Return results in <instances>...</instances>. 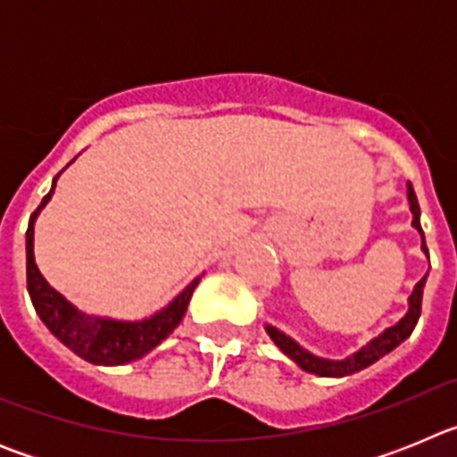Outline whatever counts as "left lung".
<instances>
[{
    "mask_svg": "<svg viewBox=\"0 0 457 457\" xmlns=\"http://www.w3.org/2000/svg\"><path fill=\"white\" fill-rule=\"evenodd\" d=\"M407 199H410V210H411V215H414L411 226H414V228L421 233V249L428 253L426 237H423V231H421V221H419V217H421V208H419L417 194H414V187H411L410 183H407ZM426 277H423L421 281L414 286V290H411L410 311L405 313V318H403L398 325L385 329V332L379 334L378 338H373L370 343H366L364 348L359 350V353H354L353 357H348V359H343V361L320 359V357H316V354L306 353V350L302 348V345H297L293 338L286 337L284 332H278L277 327L268 325L265 329H268L270 338L277 343V348L281 350L284 354H288L295 364L300 366L302 370H306V373H316V375H320V378H343V375L359 373V370H364V369H369L370 364H375V361L385 357V354H389L394 348H398V345H401V343L405 341L411 332H414V327H417V322H419V316H421V300H423V286H426Z\"/></svg>",
    "mask_w": 457,
    "mask_h": 457,
    "instance_id": "obj_1",
    "label": "left lung"
}]
</instances>
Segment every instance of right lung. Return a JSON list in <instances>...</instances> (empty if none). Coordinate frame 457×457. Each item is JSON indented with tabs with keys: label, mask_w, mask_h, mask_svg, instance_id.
<instances>
[{
	"label": "right lung",
	"mask_w": 457,
	"mask_h": 457,
	"mask_svg": "<svg viewBox=\"0 0 457 457\" xmlns=\"http://www.w3.org/2000/svg\"><path fill=\"white\" fill-rule=\"evenodd\" d=\"M56 179H59V173L52 180L50 192L43 196L40 205L34 210V215L29 217V228H27V290H29V297L34 302V309L40 320L46 322L47 329L78 357L98 366L130 364L135 359H141L144 354L151 353L180 325L185 311H187L189 297H192L201 277L194 278L167 309L146 318V320L120 322L109 320V318L84 316L82 311L75 309L63 295H59L47 284L34 261V221L40 210L46 208L47 201L52 199Z\"/></svg>",
	"instance_id": "obj_1"
}]
</instances>
